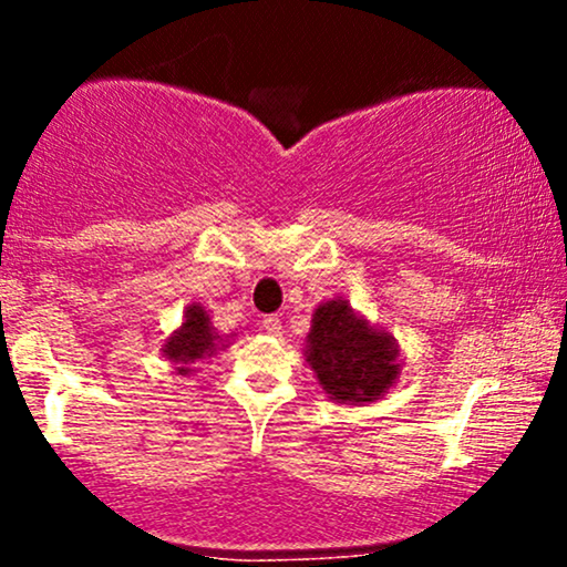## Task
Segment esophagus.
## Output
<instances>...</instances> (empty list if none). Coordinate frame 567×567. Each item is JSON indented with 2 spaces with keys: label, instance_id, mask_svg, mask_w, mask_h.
I'll return each mask as SVG.
<instances>
[{
  "label": "esophagus",
  "instance_id": "obj_1",
  "mask_svg": "<svg viewBox=\"0 0 567 567\" xmlns=\"http://www.w3.org/2000/svg\"><path fill=\"white\" fill-rule=\"evenodd\" d=\"M258 328H261L264 333H269V336H282V320H279L277 315L264 317V320L258 322Z\"/></svg>",
  "mask_w": 567,
  "mask_h": 567
}]
</instances>
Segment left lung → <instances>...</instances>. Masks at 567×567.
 <instances>
[{"mask_svg": "<svg viewBox=\"0 0 567 567\" xmlns=\"http://www.w3.org/2000/svg\"><path fill=\"white\" fill-rule=\"evenodd\" d=\"M303 357L322 392L341 405L381 400L402 373L396 338L370 324L341 296L315 309Z\"/></svg>", "mask_w": 567, "mask_h": 567, "instance_id": "obj_1", "label": "left lung"}]
</instances>
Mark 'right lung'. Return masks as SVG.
<instances>
[{
    "mask_svg": "<svg viewBox=\"0 0 567 567\" xmlns=\"http://www.w3.org/2000/svg\"><path fill=\"white\" fill-rule=\"evenodd\" d=\"M237 333L220 336L213 328L210 315L202 303H188L184 309V322L173 330L162 343V357L173 362L175 373L192 375L197 373L199 362L210 360L218 349H226Z\"/></svg>",
    "mask_w": 567,
    "mask_h": 567,
    "instance_id": "obj_1",
    "label": "right lung"
}]
</instances>
